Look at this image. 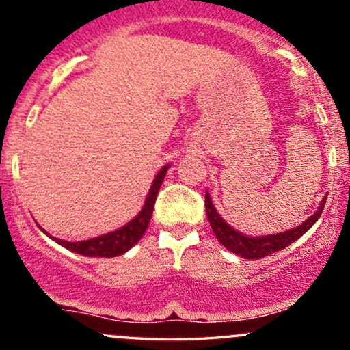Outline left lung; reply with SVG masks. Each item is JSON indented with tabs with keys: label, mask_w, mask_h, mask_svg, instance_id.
I'll return each mask as SVG.
<instances>
[{
	"label": "left lung",
	"mask_w": 350,
	"mask_h": 350,
	"mask_svg": "<svg viewBox=\"0 0 350 350\" xmlns=\"http://www.w3.org/2000/svg\"><path fill=\"white\" fill-rule=\"evenodd\" d=\"M326 198L327 196H324V199L321 200L317 211L309 217V219L304 220L301 226L293 227L290 230L280 232V234L247 235V234H242L240 230H237V228H234L232 226H228L226 220H224V217L217 212L208 191H206V212L217 240H219L227 250L235 253V255L242 256V258L258 260V258H263V256L270 255V253H275L278 250H283V248L290 247V245L293 242H296L299 237L306 234L309 228L317 222V219H319L321 214H323Z\"/></svg>",
	"instance_id": "8db88e82"
}]
</instances>
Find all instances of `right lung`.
<instances>
[{"mask_svg": "<svg viewBox=\"0 0 350 350\" xmlns=\"http://www.w3.org/2000/svg\"><path fill=\"white\" fill-rule=\"evenodd\" d=\"M171 167V164H166L159 170L158 174L152 179V184L146 194V200H144L142 211L136 214L133 219L128 224H124L120 228H116L113 232H108V234L94 237V239L88 240H79V242H69V240L55 239L51 234H47L46 230L41 227V230L46 234L49 239L54 240L55 243L62 245L67 250L79 253V255L83 256H107V258H111V256H118L126 253L130 248H133L136 243L142 240V237L146 232L148 226H150V220L152 215V208H154L156 198H158L159 187H161L164 176H166L167 170Z\"/></svg>", "mask_w": 350, "mask_h": 350, "instance_id": "add662e5", "label": "right lung"}]
</instances>
